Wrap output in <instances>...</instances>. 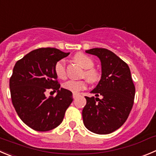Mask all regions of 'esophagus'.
I'll list each match as a JSON object with an SVG mask.
<instances>
[{"label":"esophagus","instance_id":"esophagus-1","mask_svg":"<svg viewBox=\"0 0 156 156\" xmlns=\"http://www.w3.org/2000/svg\"><path fill=\"white\" fill-rule=\"evenodd\" d=\"M78 94H73V98L74 99H76L77 98H78Z\"/></svg>","mask_w":156,"mask_h":156}]
</instances>
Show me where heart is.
<instances>
[{"mask_svg": "<svg viewBox=\"0 0 156 156\" xmlns=\"http://www.w3.org/2000/svg\"><path fill=\"white\" fill-rule=\"evenodd\" d=\"M74 59L78 62L81 67L85 69L83 75H84L88 81H95L98 78V73L94 69H93L94 62L90 57L83 53H77L74 56ZM55 72L58 78H64L66 75V63L63 60L57 62L55 66ZM63 87L72 93H78L81 90L86 88V82L84 81H77V80H69L63 84Z\"/></svg>", "mask_w": 156, "mask_h": 156, "instance_id": "1", "label": "heart"}]
</instances>
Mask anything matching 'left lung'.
Segmentation results:
<instances>
[{"instance_id": "1", "label": "left lung", "mask_w": 156, "mask_h": 156, "mask_svg": "<svg viewBox=\"0 0 156 156\" xmlns=\"http://www.w3.org/2000/svg\"><path fill=\"white\" fill-rule=\"evenodd\" d=\"M85 52L101 61V80L90 93L102 98L85 97L83 123L92 133H111L126 122L133 105L136 90L130 70L125 62L107 49L94 48Z\"/></svg>"}]
</instances>
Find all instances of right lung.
Wrapping results in <instances>:
<instances>
[{
	"label": "right lung",
	"mask_w": 156,
	"mask_h": 156,
	"mask_svg": "<svg viewBox=\"0 0 156 156\" xmlns=\"http://www.w3.org/2000/svg\"><path fill=\"white\" fill-rule=\"evenodd\" d=\"M69 55L55 48H41L29 52L13 67L12 103L22 121L34 130L45 132L59 126L73 101L72 92L60 87L55 72L57 62ZM48 89L57 91V96L47 98Z\"/></svg>",
	"instance_id": "obj_1"
}]
</instances>
